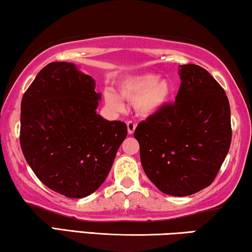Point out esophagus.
<instances>
[{
	"instance_id": "1",
	"label": "esophagus",
	"mask_w": 252,
	"mask_h": 252,
	"mask_svg": "<svg viewBox=\"0 0 252 252\" xmlns=\"http://www.w3.org/2000/svg\"><path fill=\"white\" fill-rule=\"evenodd\" d=\"M136 123L132 122V121H127L126 122V127H127V133L129 134H132L134 132V130H136Z\"/></svg>"
}]
</instances>
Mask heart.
<instances>
[{
	"label": "heart",
	"mask_w": 252,
	"mask_h": 252,
	"mask_svg": "<svg viewBox=\"0 0 252 252\" xmlns=\"http://www.w3.org/2000/svg\"><path fill=\"white\" fill-rule=\"evenodd\" d=\"M171 93L172 87L166 79H159L155 73H140L122 78L116 86V93L108 89L104 98L113 111L123 110L122 99L133 103L139 116L149 118L163 110L170 100Z\"/></svg>",
	"instance_id": "1"
}]
</instances>
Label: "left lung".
Segmentation results:
<instances>
[{"instance_id": "8db88e82", "label": "left lung", "mask_w": 252, "mask_h": 252, "mask_svg": "<svg viewBox=\"0 0 252 252\" xmlns=\"http://www.w3.org/2000/svg\"><path fill=\"white\" fill-rule=\"evenodd\" d=\"M173 104L141 121L133 136L146 175L162 192L190 196L214 181L231 146L227 96L207 70L179 66Z\"/></svg>"}]
</instances>
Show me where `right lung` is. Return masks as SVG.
<instances>
[{"label": "right lung", "instance_id": "add662e5", "mask_svg": "<svg viewBox=\"0 0 252 252\" xmlns=\"http://www.w3.org/2000/svg\"><path fill=\"white\" fill-rule=\"evenodd\" d=\"M95 80L69 62L44 66L24 94L20 146L33 173L67 198L98 189L127 130L97 114Z\"/></svg>", "mask_w": 252, "mask_h": 252}]
</instances>
